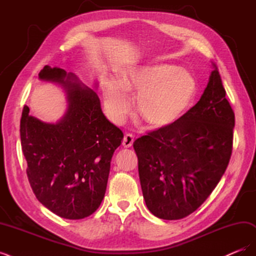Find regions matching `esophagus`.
I'll return each instance as SVG.
<instances>
[{"label":"esophagus","mask_w":256,"mask_h":256,"mask_svg":"<svg viewBox=\"0 0 256 256\" xmlns=\"http://www.w3.org/2000/svg\"><path fill=\"white\" fill-rule=\"evenodd\" d=\"M134 144V136L127 134L124 136V140H122V146L126 147V148H129V147L132 146Z\"/></svg>","instance_id":"esophagus-1"}]
</instances>
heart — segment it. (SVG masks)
Returning a JSON list of instances; mask_svg holds the SVG:
<instances>
[{
    "label": "heart",
    "mask_w": 256,
    "mask_h": 256,
    "mask_svg": "<svg viewBox=\"0 0 256 256\" xmlns=\"http://www.w3.org/2000/svg\"><path fill=\"white\" fill-rule=\"evenodd\" d=\"M196 90L194 76L173 65L124 68L118 81L111 79L104 84V108L109 118L120 124L131 110L129 96H136V109L147 125L166 129L189 111Z\"/></svg>",
    "instance_id": "b5f03b06"
}]
</instances>
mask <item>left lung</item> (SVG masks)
<instances>
[{
	"mask_svg": "<svg viewBox=\"0 0 256 256\" xmlns=\"http://www.w3.org/2000/svg\"><path fill=\"white\" fill-rule=\"evenodd\" d=\"M212 66L202 97L180 122L134 143L145 204L157 218L178 220L196 212L228 166L235 115Z\"/></svg>",
	"mask_w": 256,
	"mask_h": 256,
	"instance_id": "1",
	"label": "left lung"
}]
</instances>
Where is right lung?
I'll return each mask as SVG.
<instances>
[{"instance_id":"right-lung-1","label":"right lung","mask_w":256,"mask_h":256,"mask_svg":"<svg viewBox=\"0 0 256 256\" xmlns=\"http://www.w3.org/2000/svg\"><path fill=\"white\" fill-rule=\"evenodd\" d=\"M38 76L63 88L67 110L56 122H46L23 108L20 136L28 182L53 214L83 219L102 202L111 159L124 134L104 116L96 92L74 74L47 65Z\"/></svg>"}]
</instances>
